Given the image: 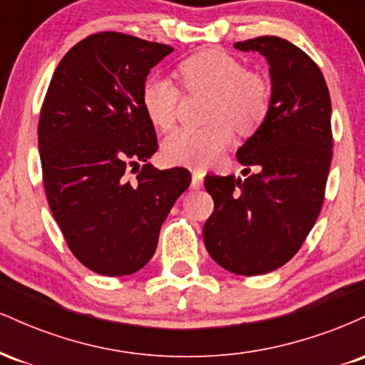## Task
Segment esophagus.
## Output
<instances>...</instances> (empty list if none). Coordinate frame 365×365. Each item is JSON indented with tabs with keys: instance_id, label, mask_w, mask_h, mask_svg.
I'll list each match as a JSON object with an SVG mask.
<instances>
[{
	"instance_id": "obj_1",
	"label": "esophagus",
	"mask_w": 365,
	"mask_h": 365,
	"mask_svg": "<svg viewBox=\"0 0 365 365\" xmlns=\"http://www.w3.org/2000/svg\"><path fill=\"white\" fill-rule=\"evenodd\" d=\"M192 188H195V190L202 188V173L200 171H194L192 173Z\"/></svg>"
}]
</instances>
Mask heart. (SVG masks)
<instances>
[{"label":"heart","mask_w":365,"mask_h":365,"mask_svg":"<svg viewBox=\"0 0 365 365\" xmlns=\"http://www.w3.org/2000/svg\"><path fill=\"white\" fill-rule=\"evenodd\" d=\"M177 73L188 92L211 94L202 128H178L163 142V158L171 165L206 168L232 144L233 127L252 133L271 110L269 83L261 73L245 70L238 58L221 49H204L178 63ZM140 103L158 128L168 130L177 118L180 89L165 77L153 75L144 82Z\"/></svg>","instance_id":"obj_1"}]
</instances>
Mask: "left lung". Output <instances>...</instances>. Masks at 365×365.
<instances>
[{
    "label": "left lung",
    "instance_id": "obj_1",
    "mask_svg": "<svg viewBox=\"0 0 365 365\" xmlns=\"http://www.w3.org/2000/svg\"><path fill=\"white\" fill-rule=\"evenodd\" d=\"M235 48L266 56L271 110L237 150L238 161L259 173L204 180L215 211L202 237L221 267L255 276L290 261L316 225L333 158L331 98L319 66L287 39L261 36Z\"/></svg>",
    "mask_w": 365,
    "mask_h": 365
}]
</instances>
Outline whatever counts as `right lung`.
I'll return each instance as SVG.
<instances>
[{
	"instance_id": "add662e5",
	"label": "right lung",
	"mask_w": 365,
	"mask_h": 365,
	"mask_svg": "<svg viewBox=\"0 0 365 365\" xmlns=\"http://www.w3.org/2000/svg\"><path fill=\"white\" fill-rule=\"evenodd\" d=\"M171 51L121 32L92 34L63 56L44 96L37 135L49 209L72 254L98 274L144 267L190 185L188 170L148 163L158 139L140 91Z\"/></svg>"
}]
</instances>
